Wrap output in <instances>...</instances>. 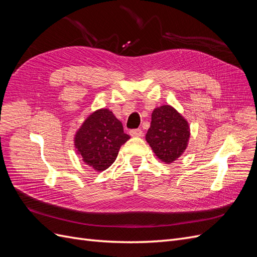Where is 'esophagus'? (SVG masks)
<instances>
[{
	"mask_svg": "<svg viewBox=\"0 0 257 257\" xmlns=\"http://www.w3.org/2000/svg\"><path fill=\"white\" fill-rule=\"evenodd\" d=\"M143 131L141 128H136V130H131L130 131V135L133 137H142L143 136Z\"/></svg>",
	"mask_w": 257,
	"mask_h": 257,
	"instance_id": "obj_1",
	"label": "esophagus"
}]
</instances>
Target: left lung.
<instances>
[{
	"label": "left lung",
	"mask_w": 257,
	"mask_h": 257,
	"mask_svg": "<svg viewBox=\"0 0 257 257\" xmlns=\"http://www.w3.org/2000/svg\"><path fill=\"white\" fill-rule=\"evenodd\" d=\"M190 125L173 106L157 107L151 114V124L146 141L162 162L170 164L180 158L190 139Z\"/></svg>",
	"instance_id": "left-lung-1"
}]
</instances>
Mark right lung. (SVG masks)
I'll return each mask as SVG.
<instances>
[{
	"label": "right lung",
	"instance_id": "add662e5",
	"mask_svg": "<svg viewBox=\"0 0 257 257\" xmlns=\"http://www.w3.org/2000/svg\"><path fill=\"white\" fill-rule=\"evenodd\" d=\"M130 139L111 110L97 109L76 132L74 145L85 164L100 173L111 166L122 145Z\"/></svg>",
	"mask_w": 257,
	"mask_h": 257
}]
</instances>
